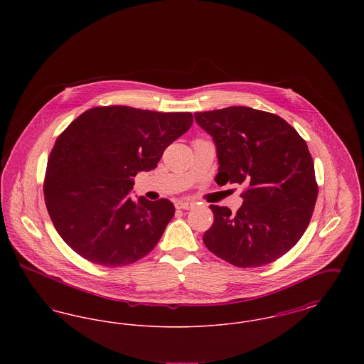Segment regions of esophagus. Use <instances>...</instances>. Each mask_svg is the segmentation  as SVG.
Segmentation results:
<instances>
[{
    "label": "esophagus",
    "instance_id": "esophagus-1",
    "mask_svg": "<svg viewBox=\"0 0 364 364\" xmlns=\"http://www.w3.org/2000/svg\"><path fill=\"white\" fill-rule=\"evenodd\" d=\"M176 208H181V210H190V208H195V205L190 203V202H183V200H180V202L176 203Z\"/></svg>",
    "mask_w": 364,
    "mask_h": 364
}]
</instances>
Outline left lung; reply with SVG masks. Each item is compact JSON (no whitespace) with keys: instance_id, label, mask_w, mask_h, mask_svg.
<instances>
[{"instance_id":"8db88e82","label":"left lung","mask_w":364,"mask_h":364,"mask_svg":"<svg viewBox=\"0 0 364 364\" xmlns=\"http://www.w3.org/2000/svg\"><path fill=\"white\" fill-rule=\"evenodd\" d=\"M217 147L218 186L242 184V208L211 205L203 242L237 267H259L287 254L311 220L318 184L306 140L277 114L247 106L195 113Z\"/></svg>"}]
</instances>
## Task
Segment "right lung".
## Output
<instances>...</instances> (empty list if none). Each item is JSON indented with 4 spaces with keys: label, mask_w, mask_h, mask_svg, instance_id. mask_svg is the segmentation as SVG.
<instances>
[{
    "label": "right lung",
    "mask_w": 364,
    "mask_h": 364,
    "mask_svg": "<svg viewBox=\"0 0 364 364\" xmlns=\"http://www.w3.org/2000/svg\"><path fill=\"white\" fill-rule=\"evenodd\" d=\"M188 112L88 109L57 138L43 193L53 225L82 258L107 267L146 257L173 218V203L129 198L134 177L156 168L192 125Z\"/></svg>",
    "instance_id": "obj_1"
}]
</instances>
